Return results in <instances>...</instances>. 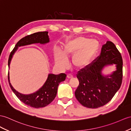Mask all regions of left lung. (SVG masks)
I'll use <instances>...</instances> for the list:
<instances>
[{
	"label": "left lung",
	"instance_id": "8db88e82",
	"mask_svg": "<svg viewBox=\"0 0 131 131\" xmlns=\"http://www.w3.org/2000/svg\"><path fill=\"white\" fill-rule=\"evenodd\" d=\"M49 41V39L48 35V31H39V32L34 33L21 38L16 44L14 49L9 55L8 59L9 69L12 57L19 47L33 43L45 44ZM64 74H60L58 75L49 74L46 83L42 87L34 93L27 95L19 93L13 87L10 82L9 70L8 79L12 90L20 101L31 107L39 108L48 106L54 100L57 95L59 84L61 82L64 81L66 79V77L64 78L63 77Z\"/></svg>",
	"mask_w": 131,
	"mask_h": 131
}]
</instances>
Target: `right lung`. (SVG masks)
Returning <instances> with one entry per match:
<instances>
[{"label":"right lung","mask_w":131,"mask_h":131,"mask_svg":"<svg viewBox=\"0 0 131 131\" xmlns=\"http://www.w3.org/2000/svg\"><path fill=\"white\" fill-rule=\"evenodd\" d=\"M112 63L117 65V71L110 76L102 75L103 67ZM122 66L120 52L112 42L108 41L102 46L100 55L77 75L79 82L75 92L77 100L82 106L90 108H97L108 103L121 87Z\"/></svg>","instance_id":"1"}]
</instances>
